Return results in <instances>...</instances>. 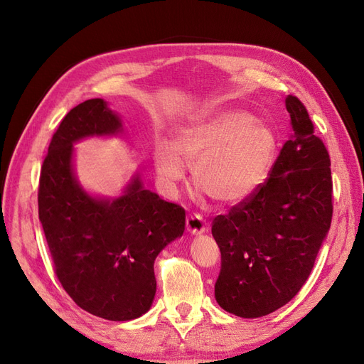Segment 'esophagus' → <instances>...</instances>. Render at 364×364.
I'll return each mask as SVG.
<instances>
[{
    "mask_svg": "<svg viewBox=\"0 0 364 364\" xmlns=\"http://www.w3.org/2000/svg\"><path fill=\"white\" fill-rule=\"evenodd\" d=\"M186 230L190 234H202L206 230V222L199 215V214H193L186 217Z\"/></svg>",
    "mask_w": 364,
    "mask_h": 364,
    "instance_id": "obj_1",
    "label": "esophagus"
}]
</instances>
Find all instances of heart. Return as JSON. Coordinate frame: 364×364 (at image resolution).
I'll return each mask as SVG.
<instances>
[{
	"mask_svg": "<svg viewBox=\"0 0 364 364\" xmlns=\"http://www.w3.org/2000/svg\"><path fill=\"white\" fill-rule=\"evenodd\" d=\"M277 136L245 111H222L176 132L173 144L155 149V167L167 183L179 182L186 167L202 193L222 206L247 200L266 181Z\"/></svg>",
	"mask_w": 364,
	"mask_h": 364,
	"instance_id": "obj_1",
	"label": "heart"
}]
</instances>
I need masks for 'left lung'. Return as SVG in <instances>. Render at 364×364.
<instances>
[{"mask_svg":"<svg viewBox=\"0 0 364 364\" xmlns=\"http://www.w3.org/2000/svg\"><path fill=\"white\" fill-rule=\"evenodd\" d=\"M293 135L267 179L247 200L217 215L222 253L215 299L240 317H261L290 302L310 277L333 218L331 159L299 98L287 95Z\"/></svg>","mask_w":364,"mask_h":364,"instance_id":"left-lung-1","label":"left lung"}]
</instances>
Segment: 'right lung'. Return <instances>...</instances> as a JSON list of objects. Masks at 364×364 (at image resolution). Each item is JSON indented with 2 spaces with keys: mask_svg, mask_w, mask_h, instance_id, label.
<instances>
[{
  "mask_svg": "<svg viewBox=\"0 0 364 364\" xmlns=\"http://www.w3.org/2000/svg\"><path fill=\"white\" fill-rule=\"evenodd\" d=\"M119 127L102 98L73 107L51 138L38 190L39 220L63 290L82 310L115 322L149 310L155 258L185 229V209L144 190L138 178L114 202L92 199L75 182L73 142Z\"/></svg>",
  "mask_w": 364,
  "mask_h": 364,
  "instance_id": "right-lung-1",
  "label": "right lung"
}]
</instances>
